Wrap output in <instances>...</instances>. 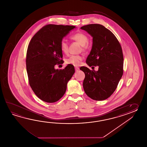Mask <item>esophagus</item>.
Masks as SVG:
<instances>
[{
	"instance_id": "obj_1",
	"label": "esophagus",
	"mask_w": 147,
	"mask_h": 147,
	"mask_svg": "<svg viewBox=\"0 0 147 147\" xmlns=\"http://www.w3.org/2000/svg\"><path fill=\"white\" fill-rule=\"evenodd\" d=\"M75 70H76V71H78V70H79V67H75Z\"/></svg>"
}]
</instances>
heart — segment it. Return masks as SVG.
<instances>
[{"label": "heart", "mask_w": 147, "mask_h": 147, "mask_svg": "<svg viewBox=\"0 0 147 147\" xmlns=\"http://www.w3.org/2000/svg\"><path fill=\"white\" fill-rule=\"evenodd\" d=\"M70 38L76 41L82 46L83 49L87 48L86 44L88 41L87 36L82 32H78L72 34L70 36ZM60 48L61 52L65 54L68 53L69 47L68 44L65 40L61 41L60 43ZM84 59L83 56L81 55H70L66 59V63L68 65H71L74 66H78L80 65L81 61Z\"/></svg>", "instance_id": "heart-1"}]
</instances>
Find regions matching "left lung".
Masks as SVG:
<instances>
[{
  "label": "left lung",
  "instance_id": "left-lung-1",
  "mask_svg": "<svg viewBox=\"0 0 147 147\" xmlns=\"http://www.w3.org/2000/svg\"><path fill=\"white\" fill-rule=\"evenodd\" d=\"M81 29L93 37L92 49L86 63L89 67H99L97 71L80 67L85 74L84 92L93 100H105L114 92L123 73L122 48L113 32L102 25L89 24Z\"/></svg>",
  "mask_w": 147,
  "mask_h": 147
}]
</instances>
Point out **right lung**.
Instances as JSON below:
<instances>
[{
	"mask_svg": "<svg viewBox=\"0 0 147 147\" xmlns=\"http://www.w3.org/2000/svg\"><path fill=\"white\" fill-rule=\"evenodd\" d=\"M75 27L46 25L34 34L28 45L26 60L28 82L35 94L45 102L53 103L59 100L75 73L71 65L60 70L55 69V66L63 63L60 43Z\"/></svg>",
	"mask_w": 147,
	"mask_h": 147,
	"instance_id": "add662e5",
	"label": "right lung"
}]
</instances>
